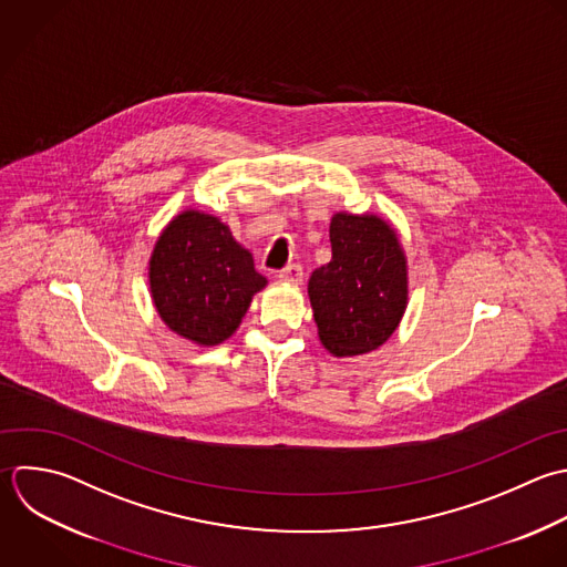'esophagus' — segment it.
Here are the masks:
<instances>
[{"label":"esophagus","mask_w":567,"mask_h":567,"mask_svg":"<svg viewBox=\"0 0 567 567\" xmlns=\"http://www.w3.org/2000/svg\"><path fill=\"white\" fill-rule=\"evenodd\" d=\"M278 278L285 280V282H291V285H300L305 274H302V267L300 265H287L285 269L278 271Z\"/></svg>","instance_id":"1"}]
</instances>
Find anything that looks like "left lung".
<instances>
[{
    "mask_svg": "<svg viewBox=\"0 0 567 567\" xmlns=\"http://www.w3.org/2000/svg\"><path fill=\"white\" fill-rule=\"evenodd\" d=\"M331 262L309 278L318 338L336 358L380 349L409 305V260L395 227L378 214L336 212Z\"/></svg>",
    "mask_w": 567,
    "mask_h": 567,
    "instance_id": "1",
    "label": "left lung"
}]
</instances>
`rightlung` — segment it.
Returning a JSON list of instances; mask_svg holds the SVG:
<instances>
[{"instance_id":"right-lung-1","label":"right lung","mask_w":567,"mask_h":567,"mask_svg":"<svg viewBox=\"0 0 567 567\" xmlns=\"http://www.w3.org/2000/svg\"><path fill=\"white\" fill-rule=\"evenodd\" d=\"M150 296L169 331L216 347L240 327L267 278L229 227L200 209L178 212L158 234L147 262Z\"/></svg>"}]
</instances>
